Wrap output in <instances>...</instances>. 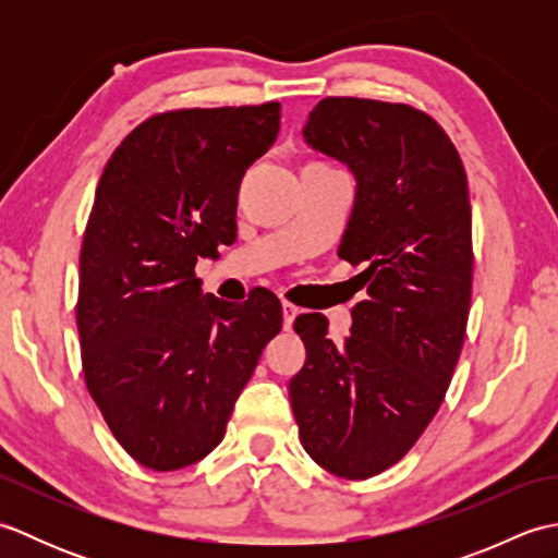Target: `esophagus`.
Masks as SVG:
<instances>
[{
    "mask_svg": "<svg viewBox=\"0 0 558 558\" xmlns=\"http://www.w3.org/2000/svg\"><path fill=\"white\" fill-rule=\"evenodd\" d=\"M300 314V310L294 304H290V302H282V324H286V328H290L292 326V322H294V316Z\"/></svg>",
    "mask_w": 558,
    "mask_h": 558,
    "instance_id": "34e87169",
    "label": "esophagus"
}]
</instances>
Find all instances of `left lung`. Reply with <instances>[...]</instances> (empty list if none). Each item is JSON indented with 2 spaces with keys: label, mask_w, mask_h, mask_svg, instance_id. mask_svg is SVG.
Instances as JSON below:
<instances>
[{
  "label": "left lung",
  "mask_w": 558,
  "mask_h": 558,
  "mask_svg": "<svg viewBox=\"0 0 558 558\" xmlns=\"http://www.w3.org/2000/svg\"><path fill=\"white\" fill-rule=\"evenodd\" d=\"M302 134L357 180L338 256L364 266L366 300L340 348L326 316L294 318L306 362L290 402L306 453L366 480L422 436L460 357L472 298L468 174L436 120L402 102L324 98Z\"/></svg>",
  "instance_id": "obj_1"
}]
</instances>
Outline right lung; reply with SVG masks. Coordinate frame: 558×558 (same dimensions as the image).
<instances>
[{
    "mask_svg": "<svg viewBox=\"0 0 558 558\" xmlns=\"http://www.w3.org/2000/svg\"><path fill=\"white\" fill-rule=\"evenodd\" d=\"M280 102L153 114L102 170L78 258L76 326L90 398L129 456L170 472L216 448L282 326L268 290L201 292L196 260L232 244L248 165Z\"/></svg>",
    "mask_w": 558,
    "mask_h": 558,
    "instance_id": "1",
    "label": "right lung"
}]
</instances>
